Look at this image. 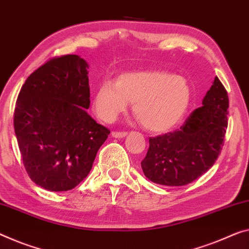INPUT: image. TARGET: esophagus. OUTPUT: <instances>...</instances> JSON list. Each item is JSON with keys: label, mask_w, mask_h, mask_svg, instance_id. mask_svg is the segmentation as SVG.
<instances>
[{"label": "esophagus", "mask_w": 249, "mask_h": 249, "mask_svg": "<svg viewBox=\"0 0 249 249\" xmlns=\"http://www.w3.org/2000/svg\"><path fill=\"white\" fill-rule=\"evenodd\" d=\"M112 137L113 138H118V139H120V138H124V137H125L127 136V132H120V131H112Z\"/></svg>", "instance_id": "esophagus-1"}]
</instances>
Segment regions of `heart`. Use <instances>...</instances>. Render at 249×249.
<instances>
[{"label":"heart","mask_w":249,"mask_h":249,"mask_svg":"<svg viewBox=\"0 0 249 249\" xmlns=\"http://www.w3.org/2000/svg\"><path fill=\"white\" fill-rule=\"evenodd\" d=\"M191 90L181 75L163 71H130L114 83L105 81L93 94V109L105 121H113L133 103L135 116L147 130L163 132L174 128L188 109Z\"/></svg>","instance_id":"heart-1"}]
</instances>
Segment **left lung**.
I'll return each mask as SVG.
<instances>
[{
  "mask_svg": "<svg viewBox=\"0 0 249 249\" xmlns=\"http://www.w3.org/2000/svg\"><path fill=\"white\" fill-rule=\"evenodd\" d=\"M228 94L215 78L202 107L194 110L180 129L149 139L141 168L152 182L185 186L213 167L224 146L228 124Z\"/></svg>",
  "mask_w": 249,
  "mask_h": 249,
  "instance_id": "8db88e82",
  "label": "left lung"
}]
</instances>
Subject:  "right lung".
Listing matches in <instances>:
<instances>
[{
	"mask_svg": "<svg viewBox=\"0 0 249 249\" xmlns=\"http://www.w3.org/2000/svg\"><path fill=\"white\" fill-rule=\"evenodd\" d=\"M89 66L75 54L30 74L14 109V131L31 180L50 191L73 189L89 175L110 130L86 111Z\"/></svg>",
	"mask_w": 249,
	"mask_h": 249,
	"instance_id": "obj_1",
	"label": "right lung"
}]
</instances>
